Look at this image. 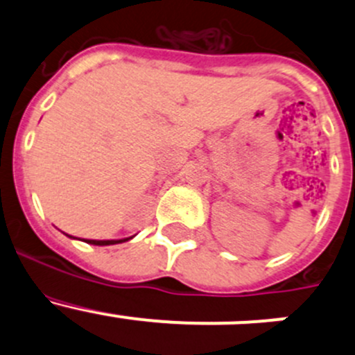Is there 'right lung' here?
I'll list each match as a JSON object with an SVG mask.
<instances>
[{
    "label": "right lung",
    "mask_w": 355,
    "mask_h": 355,
    "mask_svg": "<svg viewBox=\"0 0 355 355\" xmlns=\"http://www.w3.org/2000/svg\"><path fill=\"white\" fill-rule=\"evenodd\" d=\"M130 239H121V241H85V242H87V244H94V245H113V244H121V242H125V241H130Z\"/></svg>",
    "instance_id": "1"
}]
</instances>
